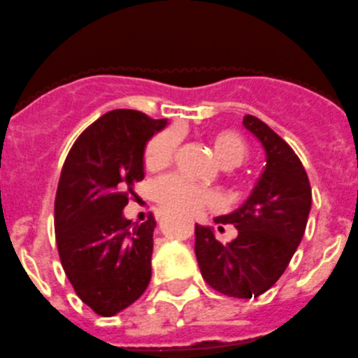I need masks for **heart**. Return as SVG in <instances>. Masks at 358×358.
<instances>
[{"mask_svg":"<svg viewBox=\"0 0 358 358\" xmlns=\"http://www.w3.org/2000/svg\"><path fill=\"white\" fill-rule=\"evenodd\" d=\"M180 145L178 129H166L153 136L145 152V162L150 169H162L173 162ZM215 155L226 168H236L249 155L245 139L235 130H219L212 136ZM153 198L164 212L176 215L194 217L215 205L217 198L212 190L183 180L182 176L169 175L157 180L153 185Z\"/></svg>","mask_w":358,"mask_h":358,"instance_id":"1","label":"heart"}]
</instances>
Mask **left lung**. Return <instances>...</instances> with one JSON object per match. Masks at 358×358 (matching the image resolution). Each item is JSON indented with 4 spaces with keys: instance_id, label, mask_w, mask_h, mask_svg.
<instances>
[{
    "instance_id": "8db88e82",
    "label": "left lung",
    "mask_w": 358,
    "mask_h": 358,
    "mask_svg": "<svg viewBox=\"0 0 358 358\" xmlns=\"http://www.w3.org/2000/svg\"><path fill=\"white\" fill-rule=\"evenodd\" d=\"M266 152V168L252 194L215 224H233L236 238L220 243L210 228L196 226V258L203 279L215 292L252 299L272 288L292 262L310 212V185L302 162L265 122L243 116Z\"/></svg>"
}]
</instances>
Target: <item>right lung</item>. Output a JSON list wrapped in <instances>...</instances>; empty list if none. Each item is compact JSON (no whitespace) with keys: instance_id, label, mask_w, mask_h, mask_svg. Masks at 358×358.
<instances>
[{"instance_id":"obj_1","label":"right lung","mask_w":358,"mask_h":358,"mask_svg":"<svg viewBox=\"0 0 358 358\" xmlns=\"http://www.w3.org/2000/svg\"><path fill=\"white\" fill-rule=\"evenodd\" d=\"M166 125L115 109L79 136L63 164L55 201L59 262L73 292L100 316L136 302L152 279L155 219L138 224L123 208L145 178L146 143Z\"/></svg>"}]
</instances>
